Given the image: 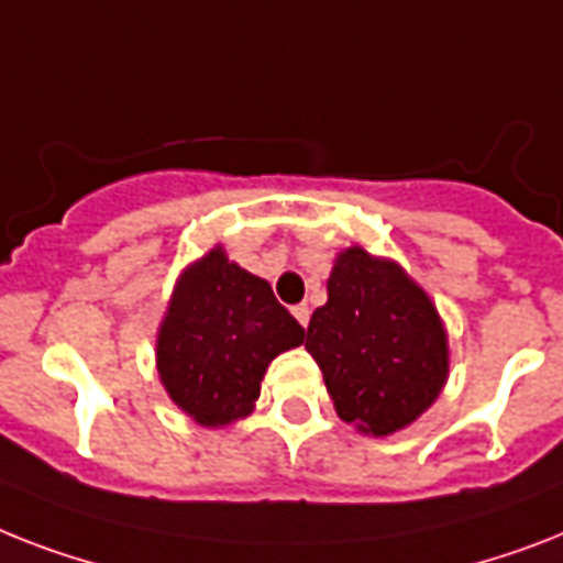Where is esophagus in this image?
Listing matches in <instances>:
<instances>
[{
  "instance_id": "obj_1",
  "label": "esophagus",
  "mask_w": 563,
  "mask_h": 563,
  "mask_svg": "<svg viewBox=\"0 0 563 563\" xmlns=\"http://www.w3.org/2000/svg\"><path fill=\"white\" fill-rule=\"evenodd\" d=\"M291 314H295L300 327H306V323H309V306L306 303H297L295 309H291Z\"/></svg>"
}]
</instances>
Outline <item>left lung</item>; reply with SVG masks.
<instances>
[{"mask_svg":"<svg viewBox=\"0 0 563 563\" xmlns=\"http://www.w3.org/2000/svg\"><path fill=\"white\" fill-rule=\"evenodd\" d=\"M306 329L338 416L387 437L431 408L448 376L440 314L396 263L346 249Z\"/></svg>","mask_w":563,"mask_h":563,"instance_id":"8db88e82","label":"left lung"}]
</instances>
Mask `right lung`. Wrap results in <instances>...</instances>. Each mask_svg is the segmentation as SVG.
Masks as SVG:
<instances>
[{
	"label": "right lung",
	"instance_id": "obj_1",
	"mask_svg": "<svg viewBox=\"0 0 563 563\" xmlns=\"http://www.w3.org/2000/svg\"><path fill=\"white\" fill-rule=\"evenodd\" d=\"M303 344V327L272 286L213 249L181 274L158 332V373L199 424L249 416L274 355Z\"/></svg>",
	"mask_w": 563,
	"mask_h": 563
}]
</instances>
